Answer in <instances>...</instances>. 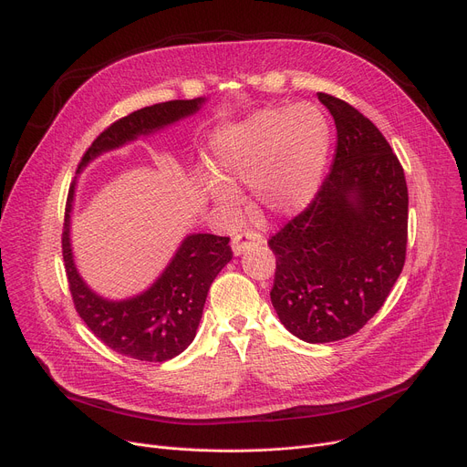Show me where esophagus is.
<instances>
[{
  "label": "esophagus",
  "instance_id": "esophagus-1",
  "mask_svg": "<svg viewBox=\"0 0 467 467\" xmlns=\"http://www.w3.org/2000/svg\"><path fill=\"white\" fill-rule=\"evenodd\" d=\"M265 244V236L257 231H244L240 234H234L233 242H231V247L234 255H242L244 252L250 250V247L254 245H263Z\"/></svg>",
  "mask_w": 467,
  "mask_h": 467
}]
</instances>
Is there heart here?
I'll return each mask as SVG.
<instances>
[{
  "instance_id": "heart-1",
  "label": "heart",
  "mask_w": 467,
  "mask_h": 467,
  "mask_svg": "<svg viewBox=\"0 0 467 467\" xmlns=\"http://www.w3.org/2000/svg\"><path fill=\"white\" fill-rule=\"evenodd\" d=\"M328 151L325 116L309 105L268 109L217 130L210 140L212 167L204 193L222 208L238 201L234 183L254 185L274 213L304 208L317 192Z\"/></svg>"
}]
</instances>
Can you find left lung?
<instances>
[{
	"label": "left lung",
	"instance_id": "8db88e82",
	"mask_svg": "<svg viewBox=\"0 0 467 467\" xmlns=\"http://www.w3.org/2000/svg\"><path fill=\"white\" fill-rule=\"evenodd\" d=\"M337 144L314 201L277 231L270 300L279 321L307 344L358 332L406 263L408 183L383 133L349 103L317 93Z\"/></svg>",
	"mask_w": 467,
	"mask_h": 467
}]
</instances>
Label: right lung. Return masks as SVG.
<instances>
[{
    "mask_svg": "<svg viewBox=\"0 0 467 467\" xmlns=\"http://www.w3.org/2000/svg\"><path fill=\"white\" fill-rule=\"evenodd\" d=\"M202 103V98L176 99L119 118L91 142L78 163V172L98 155L195 114ZM75 185L77 180L67 195L61 250L78 316L105 346L119 355L144 362L174 358L193 341L208 289L215 275L233 259L229 236L202 233L185 236L172 261L150 289L128 300H107L86 285L73 261L69 229Z\"/></svg>",
    "mask_w": 467,
    "mask_h": 467,
    "instance_id": "add662e5",
    "label": "right lung"
}]
</instances>
